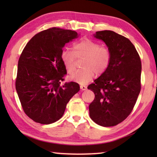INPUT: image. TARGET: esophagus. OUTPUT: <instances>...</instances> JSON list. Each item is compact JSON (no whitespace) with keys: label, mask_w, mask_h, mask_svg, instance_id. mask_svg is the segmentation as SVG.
Listing matches in <instances>:
<instances>
[{"label":"esophagus","mask_w":157,"mask_h":157,"mask_svg":"<svg viewBox=\"0 0 157 157\" xmlns=\"http://www.w3.org/2000/svg\"><path fill=\"white\" fill-rule=\"evenodd\" d=\"M80 89L82 90H86L87 89V87H86V86H84V85H81L80 86Z\"/></svg>","instance_id":"34e87169"}]
</instances>
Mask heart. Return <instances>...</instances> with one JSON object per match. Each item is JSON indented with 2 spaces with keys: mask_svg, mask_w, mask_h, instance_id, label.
Wrapping results in <instances>:
<instances>
[{
  "mask_svg": "<svg viewBox=\"0 0 157 157\" xmlns=\"http://www.w3.org/2000/svg\"><path fill=\"white\" fill-rule=\"evenodd\" d=\"M76 58L84 59L82 63L84 68L73 73L69 79L85 84L92 80L96 73L101 75L108 69L111 62V52L109 48L100 43L86 38L74 45L73 51L65 50L62 52V62L69 74L75 70Z\"/></svg>",
  "mask_w": 157,
  "mask_h": 157,
  "instance_id": "obj_1",
  "label": "heart"
}]
</instances>
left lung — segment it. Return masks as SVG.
<instances>
[{"instance_id":"8db88e82","label":"left lung","mask_w":157,"mask_h":157,"mask_svg":"<svg viewBox=\"0 0 157 157\" xmlns=\"http://www.w3.org/2000/svg\"><path fill=\"white\" fill-rule=\"evenodd\" d=\"M94 36L107 46L111 62L108 69L88 86L95 94L89 105L90 117L99 125L115 126L131 113L140 92V58L131 41L115 32H96Z\"/></svg>"}]
</instances>
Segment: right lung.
Returning <instances> with one entry per match:
<instances>
[{"mask_svg": "<svg viewBox=\"0 0 157 157\" xmlns=\"http://www.w3.org/2000/svg\"><path fill=\"white\" fill-rule=\"evenodd\" d=\"M78 37L75 31L49 28L36 34L20 55L16 90L23 111L36 123L58 121L69 100L79 90L78 83L61 84L67 73L61 59L63 48Z\"/></svg>", "mask_w": 157, "mask_h": 157, "instance_id": "right-lung-1", "label": "right lung"}]
</instances>
